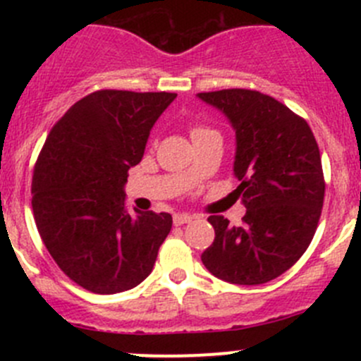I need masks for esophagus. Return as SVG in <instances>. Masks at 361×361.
Masks as SVG:
<instances>
[{"instance_id": "1", "label": "esophagus", "mask_w": 361, "mask_h": 361, "mask_svg": "<svg viewBox=\"0 0 361 361\" xmlns=\"http://www.w3.org/2000/svg\"><path fill=\"white\" fill-rule=\"evenodd\" d=\"M194 220V216L192 214H187V213H176L173 216V221L174 225H183V224H188V221Z\"/></svg>"}]
</instances>
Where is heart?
Instances as JSON below:
<instances>
[{
	"label": "heart",
	"instance_id": "obj_1",
	"mask_svg": "<svg viewBox=\"0 0 361 361\" xmlns=\"http://www.w3.org/2000/svg\"><path fill=\"white\" fill-rule=\"evenodd\" d=\"M209 134H216V130L209 129V127H204V126H195L190 129L192 140H199V137L209 136Z\"/></svg>",
	"mask_w": 361,
	"mask_h": 361
}]
</instances>
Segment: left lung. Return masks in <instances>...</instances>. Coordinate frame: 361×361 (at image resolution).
<instances>
[{
	"mask_svg": "<svg viewBox=\"0 0 361 361\" xmlns=\"http://www.w3.org/2000/svg\"><path fill=\"white\" fill-rule=\"evenodd\" d=\"M197 97L227 116L235 133V194L245 224L207 218L214 241L201 255L216 278L234 285L276 279L304 255L318 227L325 197L322 157L304 118L257 90L227 89Z\"/></svg>",
	"mask_w": 361,
	"mask_h": 361,
	"instance_id": "obj_1",
	"label": "left lung"
}]
</instances>
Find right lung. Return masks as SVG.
Wrapping results in <instances>:
<instances>
[{
    "label": "right lung",
    "instance_id": "1",
    "mask_svg": "<svg viewBox=\"0 0 361 361\" xmlns=\"http://www.w3.org/2000/svg\"><path fill=\"white\" fill-rule=\"evenodd\" d=\"M174 97L97 90L64 113L39 152L31 185L36 227L61 271L89 292L140 285L169 234V213H127L123 187Z\"/></svg>",
    "mask_w": 361,
    "mask_h": 361
}]
</instances>
